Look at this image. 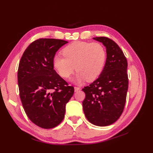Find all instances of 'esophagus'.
<instances>
[{
	"label": "esophagus",
	"mask_w": 153,
	"mask_h": 153,
	"mask_svg": "<svg viewBox=\"0 0 153 153\" xmlns=\"http://www.w3.org/2000/svg\"><path fill=\"white\" fill-rule=\"evenodd\" d=\"M74 89H75V92H77V91H80V88L79 87H74Z\"/></svg>",
	"instance_id": "esophagus-1"
}]
</instances>
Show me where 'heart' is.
I'll return each instance as SVG.
<instances>
[{
	"instance_id": "obj_1",
	"label": "heart",
	"mask_w": 153,
	"mask_h": 153,
	"mask_svg": "<svg viewBox=\"0 0 153 153\" xmlns=\"http://www.w3.org/2000/svg\"><path fill=\"white\" fill-rule=\"evenodd\" d=\"M62 55L53 58V65L59 75L68 78L76 68L73 82L81 84L85 80H95L102 72L106 59V50L98 43L75 41L62 50ZM76 66H75L74 65Z\"/></svg>"
}]
</instances>
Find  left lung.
<instances>
[{
  "mask_svg": "<svg viewBox=\"0 0 153 153\" xmlns=\"http://www.w3.org/2000/svg\"><path fill=\"white\" fill-rule=\"evenodd\" d=\"M93 39L105 47L106 60L98 79L82 89L85 94L83 109L91 123L106 126L116 121L123 112L128 88V62L123 52L113 40L106 37Z\"/></svg>",
  "mask_w": 153,
  "mask_h": 153,
  "instance_id": "8db88e82",
  "label": "left lung"
}]
</instances>
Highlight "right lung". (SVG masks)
Masks as SVG:
<instances>
[{
    "label": "right lung",
    "instance_id": "obj_1",
    "mask_svg": "<svg viewBox=\"0 0 153 153\" xmlns=\"http://www.w3.org/2000/svg\"><path fill=\"white\" fill-rule=\"evenodd\" d=\"M67 43L37 39L25 50L19 63L18 84L23 107L30 121L42 128H53L62 122L66 105L74 93V87L68 85L53 65L55 53Z\"/></svg>",
    "mask_w": 153,
    "mask_h": 153
}]
</instances>
